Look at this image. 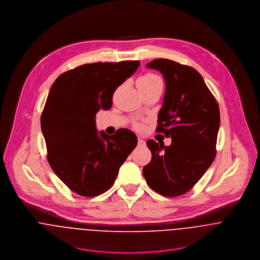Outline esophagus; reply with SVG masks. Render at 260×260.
I'll list each match as a JSON object with an SVG mask.
<instances>
[{"mask_svg":"<svg viewBox=\"0 0 260 260\" xmlns=\"http://www.w3.org/2000/svg\"><path fill=\"white\" fill-rule=\"evenodd\" d=\"M145 145H146L145 140H143V139H141V138H138V146H140V147H144Z\"/></svg>","mask_w":260,"mask_h":260,"instance_id":"obj_1","label":"esophagus"}]
</instances>
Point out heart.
<instances>
[{
	"label": "heart",
	"mask_w": 260,
	"mask_h": 260,
	"mask_svg": "<svg viewBox=\"0 0 260 260\" xmlns=\"http://www.w3.org/2000/svg\"><path fill=\"white\" fill-rule=\"evenodd\" d=\"M138 83H142L144 85H152V84H155V83H158V82H161L160 78L158 76L154 74H146L141 76L138 81Z\"/></svg>",
	"instance_id": "1"
}]
</instances>
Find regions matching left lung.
<instances>
[{"mask_svg":"<svg viewBox=\"0 0 260 260\" xmlns=\"http://www.w3.org/2000/svg\"><path fill=\"white\" fill-rule=\"evenodd\" d=\"M146 67L159 71L165 80L156 131L171 137L172 143L164 146L147 141L152 159L143 175L154 191L175 197L195 185L215 158L219 107L202 76L192 67L167 59H156Z\"/></svg>","mask_w":260,"mask_h":260,"instance_id":"1","label":"left lung"}]
</instances>
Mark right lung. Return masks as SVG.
<instances>
[{
    "label": "right lung",
    "mask_w": 260,
    "mask_h": 260,
    "mask_svg": "<svg viewBox=\"0 0 260 260\" xmlns=\"http://www.w3.org/2000/svg\"><path fill=\"white\" fill-rule=\"evenodd\" d=\"M139 65V61L85 64L60 75L50 89L41 117L48 161L79 195L93 197L107 191L137 145L136 135L128 129L112 136L98 132L95 115L111 108L113 93Z\"/></svg>",
    "instance_id": "right-lung-1"
}]
</instances>
